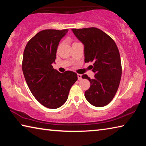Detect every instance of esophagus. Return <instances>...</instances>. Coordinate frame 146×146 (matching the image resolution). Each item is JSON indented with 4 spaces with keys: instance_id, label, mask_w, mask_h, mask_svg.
Returning <instances> with one entry per match:
<instances>
[{
    "instance_id": "obj_1",
    "label": "esophagus",
    "mask_w": 146,
    "mask_h": 146,
    "mask_svg": "<svg viewBox=\"0 0 146 146\" xmlns=\"http://www.w3.org/2000/svg\"><path fill=\"white\" fill-rule=\"evenodd\" d=\"M77 77H78V80H81L82 79V75H80V74H78L77 75Z\"/></svg>"
}]
</instances>
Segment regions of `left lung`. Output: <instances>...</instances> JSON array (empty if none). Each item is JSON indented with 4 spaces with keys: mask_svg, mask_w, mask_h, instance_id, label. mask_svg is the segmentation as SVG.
<instances>
[{
    "mask_svg": "<svg viewBox=\"0 0 146 146\" xmlns=\"http://www.w3.org/2000/svg\"><path fill=\"white\" fill-rule=\"evenodd\" d=\"M72 31L84 46L85 62H93L95 77L87 75L82 78L90 80L91 86L85 91V97L91 105L103 107L115 97L122 75L119 51L115 41L97 28L72 29Z\"/></svg>",
    "mask_w": 146,
    "mask_h": 146,
    "instance_id": "8db88e82",
    "label": "left lung"
}]
</instances>
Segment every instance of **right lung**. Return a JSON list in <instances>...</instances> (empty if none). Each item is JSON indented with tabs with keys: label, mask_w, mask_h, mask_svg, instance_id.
Masks as SVG:
<instances>
[{
	"label": "right lung",
	"mask_w": 146,
	"mask_h": 146,
	"mask_svg": "<svg viewBox=\"0 0 146 146\" xmlns=\"http://www.w3.org/2000/svg\"><path fill=\"white\" fill-rule=\"evenodd\" d=\"M68 29H45L27 43L24 51L23 74L33 95L49 109L60 108L66 102L70 90L77 80L76 73H59L53 69L59 42Z\"/></svg>",
	"instance_id": "obj_1"
}]
</instances>
